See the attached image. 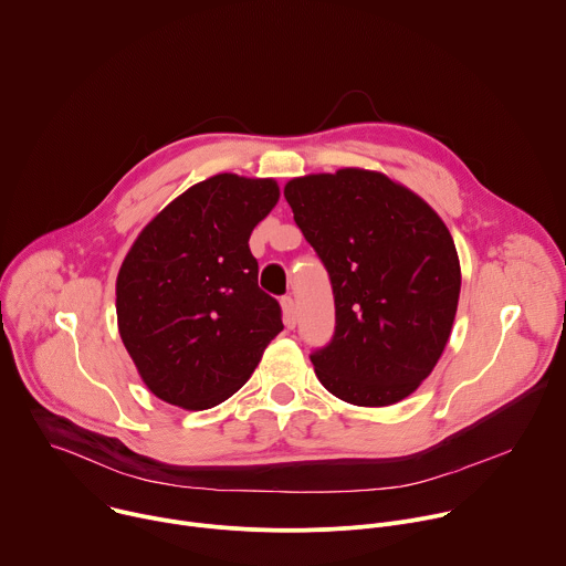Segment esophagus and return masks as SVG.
<instances>
[{
	"label": "esophagus",
	"mask_w": 566,
	"mask_h": 566,
	"mask_svg": "<svg viewBox=\"0 0 566 566\" xmlns=\"http://www.w3.org/2000/svg\"><path fill=\"white\" fill-rule=\"evenodd\" d=\"M281 307H283L285 327H287V329H294V327H296V305H294V298H292V296H283V298H281Z\"/></svg>",
	"instance_id": "obj_1"
}]
</instances>
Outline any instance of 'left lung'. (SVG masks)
I'll return each mask as SVG.
<instances>
[{
  "mask_svg": "<svg viewBox=\"0 0 566 566\" xmlns=\"http://www.w3.org/2000/svg\"><path fill=\"white\" fill-rule=\"evenodd\" d=\"M283 195L334 294V336L310 354L318 380L360 407L407 398L436 367L458 307L447 226L411 190L358 168L292 179Z\"/></svg>",
  "mask_w": 566,
  "mask_h": 566,
  "instance_id": "left-lung-1",
  "label": "left lung"
}]
</instances>
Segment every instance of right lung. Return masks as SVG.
<instances>
[{
  "label": "right lung",
  "instance_id": "right-lung-1",
  "mask_svg": "<svg viewBox=\"0 0 566 566\" xmlns=\"http://www.w3.org/2000/svg\"><path fill=\"white\" fill-rule=\"evenodd\" d=\"M276 201L274 179L210 177L164 208L124 259L119 334L161 400L184 409L223 402L283 329L248 245Z\"/></svg>",
  "mask_w": 566,
  "mask_h": 566
}]
</instances>
